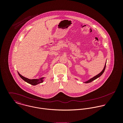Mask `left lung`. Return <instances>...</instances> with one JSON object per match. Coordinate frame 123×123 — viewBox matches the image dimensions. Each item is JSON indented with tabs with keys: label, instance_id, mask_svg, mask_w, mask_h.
<instances>
[{
	"label": "left lung",
	"instance_id": "left-lung-1",
	"mask_svg": "<svg viewBox=\"0 0 123 123\" xmlns=\"http://www.w3.org/2000/svg\"><path fill=\"white\" fill-rule=\"evenodd\" d=\"M105 66H106V63H105V66H104V68L103 70H102V71H101L100 73H99L97 75H96V76H94V77L92 78H91V79H90V80H88V81H85V83H88L91 82H92V81H93V80H95L96 79H97V78H99L100 76H101L102 75V74L104 73V71H105Z\"/></svg>",
	"mask_w": 123,
	"mask_h": 123
}]
</instances>
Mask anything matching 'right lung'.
Segmentation results:
<instances>
[{
  "label": "right lung",
  "instance_id": "1",
  "mask_svg": "<svg viewBox=\"0 0 123 123\" xmlns=\"http://www.w3.org/2000/svg\"><path fill=\"white\" fill-rule=\"evenodd\" d=\"M18 75H19V76L25 82H27L29 84H30L32 85H36L37 84H38L39 83H42L43 81V79H44V77H42L41 78L39 79H32V80H30L28 78H26L25 77H24V76H22L19 72H18Z\"/></svg>",
  "mask_w": 123,
  "mask_h": 123
}]
</instances>
